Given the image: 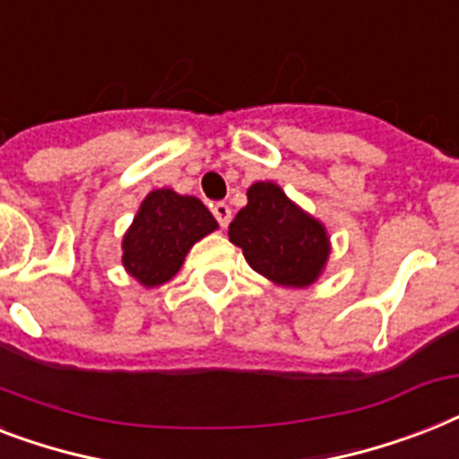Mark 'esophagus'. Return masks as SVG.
I'll return each mask as SVG.
<instances>
[{
  "mask_svg": "<svg viewBox=\"0 0 459 459\" xmlns=\"http://www.w3.org/2000/svg\"><path fill=\"white\" fill-rule=\"evenodd\" d=\"M212 214L217 217V221H219V226H221V229H226V226L230 223V207L226 203L212 204Z\"/></svg>",
  "mask_w": 459,
  "mask_h": 459,
  "instance_id": "esophagus-1",
  "label": "esophagus"
}]
</instances>
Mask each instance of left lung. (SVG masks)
I'll return each mask as SVG.
<instances>
[{
    "mask_svg": "<svg viewBox=\"0 0 459 459\" xmlns=\"http://www.w3.org/2000/svg\"><path fill=\"white\" fill-rule=\"evenodd\" d=\"M229 240L256 273L282 288L314 285L333 249L325 223L301 210L273 181L249 186L247 204L229 226Z\"/></svg>",
    "mask_w": 459,
    "mask_h": 459,
    "instance_id": "obj_1",
    "label": "left lung"
}]
</instances>
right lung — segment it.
<instances>
[{
	"mask_svg": "<svg viewBox=\"0 0 459 459\" xmlns=\"http://www.w3.org/2000/svg\"><path fill=\"white\" fill-rule=\"evenodd\" d=\"M217 229V219L197 197L171 188L151 191L122 238V266L143 288L165 285L193 245Z\"/></svg>",
	"mask_w": 459,
	"mask_h": 459,
	"instance_id": "obj_1",
	"label": "right lung"
}]
</instances>
